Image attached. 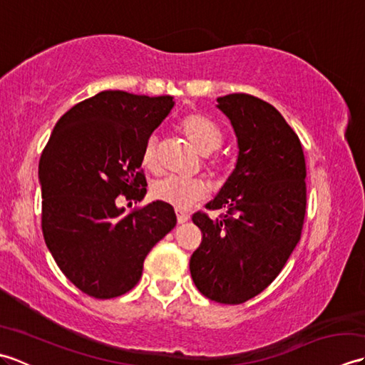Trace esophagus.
I'll list each match as a JSON object with an SVG mask.
<instances>
[{
    "instance_id": "obj_1",
    "label": "esophagus",
    "mask_w": 365,
    "mask_h": 365,
    "mask_svg": "<svg viewBox=\"0 0 365 365\" xmlns=\"http://www.w3.org/2000/svg\"><path fill=\"white\" fill-rule=\"evenodd\" d=\"M188 220H190V216H188L187 213L177 210V222H178V224H185Z\"/></svg>"
}]
</instances>
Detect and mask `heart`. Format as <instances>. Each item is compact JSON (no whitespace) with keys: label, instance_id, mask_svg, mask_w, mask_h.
<instances>
[{"label":"heart","instance_id":"heart-1","mask_svg":"<svg viewBox=\"0 0 365 365\" xmlns=\"http://www.w3.org/2000/svg\"><path fill=\"white\" fill-rule=\"evenodd\" d=\"M182 133L187 136L188 141L196 147V150L202 155L215 152L222 143V133L218 125L204 114L192 113L185 115L180 120ZM143 166L149 170H158L160 168V153H158V139L150 136L144 143L141 153ZM215 169V163H212ZM207 195V187L200 180H185L178 177H165L152 185V197L173 205L175 208H185L196 204L197 200L204 199Z\"/></svg>","mask_w":365,"mask_h":365}]
</instances>
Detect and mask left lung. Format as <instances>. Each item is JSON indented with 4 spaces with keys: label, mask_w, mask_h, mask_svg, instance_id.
Returning <instances> with one entry per match:
<instances>
[{
    "label": "left lung",
    "mask_w": 365,
    "mask_h": 365,
    "mask_svg": "<svg viewBox=\"0 0 365 365\" xmlns=\"http://www.w3.org/2000/svg\"><path fill=\"white\" fill-rule=\"evenodd\" d=\"M235 131V169L205 207L218 220L192 215L202 243L190 271L197 290L221 304H242L281 273L301 237L306 161L299 138L273 105L250 94L216 98Z\"/></svg>",
    "instance_id": "1"
}]
</instances>
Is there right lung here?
Listing matches in <instances>:
<instances>
[{
	"label": "right lung",
	"mask_w": 365,
	"mask_h": 365,
	"mask_svg": "<svg viewBox=\"0 0 365 365\" xmlns=\"http://www.w3.org/2000/svg\"><path fill=\"white\" fill-rule=\"evenodd\" d=\"M174 108V97L103 91L71 108L53 128L38 161L42 230L66 277L92 298L133 289L145 255L175 227L173 205L125 213L119 196L141 200L139 173L147 139Z\"/></svg>",
	"instance_id": "add662e5"
}]
</instances>
